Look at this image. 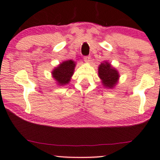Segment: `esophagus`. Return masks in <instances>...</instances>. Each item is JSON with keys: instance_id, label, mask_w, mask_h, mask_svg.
I'll return each instance as SVG.
<instances>
[{"instance_id": "obj_1", "label": "esophagus", "mask_w": 160, "mask_h": 160, "mask_svg": "<svg viewBox=\"0 0 160 160\" xmlns=\"http://www.w3.org/2000/svg\"><path fill=\"white\" fill-rule=\"evenodd\" d=\"M83 59H84V61L85 62H89L90 60H91V57L90 56H85L84 58H83Z\"/></svg>"}]
</instances>
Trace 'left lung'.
<instances>
[{
    "label": "left lung",
    "instance_id": "1",
    "mask_svg": "<svg viewBox=\"0 0 160 160\" xmlns=\"http://www.w3.org/2000/svg\"><path fill=\"white\" fill-rule=\"evenodd\" d=\"M98 74L104 86L108 88H113L119 79L118 72L107 62L100 64L98 68Z\"/></svg>",
    "mask_w": 160,
    "mask_h": 160
}]
</instances>
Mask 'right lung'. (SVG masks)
<instances>
[{"instance_id": "right-lung-1", "label": "right lung", "mask_w": 160, "mask_h": 160, "mask_svg": "<svg viewBox=\"0 0 160 160\" xmlns=\"http://www.w3.org/2000/svg\"><path fill=\"white\" fill-rule=\"evenodd\" d=\"M74 67L75 63L73 60H66L60 63L58 67L54 68L52 74L58 83L60 85L67 84L74 73Z\"/></svg>"}]
</instances>
